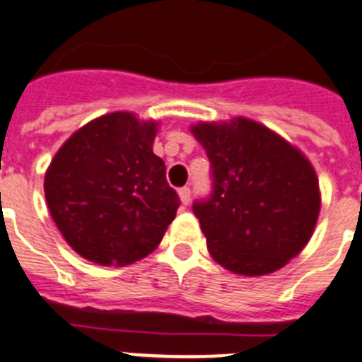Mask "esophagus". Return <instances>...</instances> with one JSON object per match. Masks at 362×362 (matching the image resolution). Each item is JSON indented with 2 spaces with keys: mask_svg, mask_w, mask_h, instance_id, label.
<instances>
[{
  "mask_svg": "<svg viewBox=\"0 0 362 362\" xmlns=\"http://www.w3.org/2000/svg\"><path fill=\"white\" fill-rule=\"evenodd\" d=\"M179 199H181L183 205H188V203H190V188L188 187L179 188Z\"/></svg>",
  "mask_w": 362,
  "mask_h": 362,
  "instance_id": "obj_1",
  "label": "esophagus"
}]
</instances>
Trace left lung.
Instances as JSON below:
<instances>
[{
	"label": "left lung",
	"mask_w": 362,
	"mask_h": 362,
	"mask_svg": "<svg viewBox=\"0 0 362 362\" xmlns=\"http://www.w3.org/2000/svg\"><path fill=\"white\" fill-rule=\"evenodd\" d=\"M190 131L213 170L211 198L192 207L211 257L247 277L285 267L307 246L320 214L313 164L281 134L242 116Z\"/></svg>",
	"instance_id": "left-lung-1"
}]
</instances>
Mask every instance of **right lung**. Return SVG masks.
Listing matches in <instances>:
<instances>
[{
    "mask_svg": "<svg viewBox=\"0 0 362 362\" xmlns=\"http://www.w3.org/2000/svg\"><path fill=\"white\" fill-rule=\"evenodd\" d=\"M159 122L116 110L71 134L44 177L47 209L74 252L101 267L144 259L179 207L153 153Z\"/></svg>",
    "mask_w": 362,
    "mask_h": 362,
    "instance_id": "add662e5",
    "label": "right lung"
}]
</instances>
